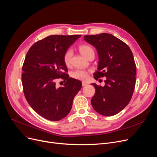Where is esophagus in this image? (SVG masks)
<instances>
[{"label":"esophagus","instance_id":"obj_1","mask_svg":"<svg viewBox=\"0 0 157 157\" xmlns=\"http://www.w3.org/2000/svg\"><path fill=\"white\" fill-rule=\"evenodd\" d=\"M88 85L87 83H86V82H82V86H86V85Z\"/></svg>","mask_w":157,"mask_h":157}]
</instances>
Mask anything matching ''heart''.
I'll return each mask as SVG.
<instances>
[{
  "label": "heart",
  "mask_w": 157,
  "mask_h": 157,
  "mask_svg": "<svg viewBox=\"0 0 157 157\" xmlns=\"http://www.w3.org/2000/svg\"><path fill=\"white\" fill-rule=\"evenodd\" d=\"M79 51L86 58L88 54L91 52H94L92 47L88 45H82L79 47ZM72 50L71 49H67L63 54V62L66 65H69L72 56ZM72 77L78 80L85 81L88 78V73L87 71L83 69H76L72 72Z\"/></svg>",
  "instance_id": "b5f03b06"
}]
</instances>
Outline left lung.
<instances>
[{
  "label": "left lung",
  "instance_id": "left-lung-1",
  "mask_svg": "<svg viewBox=\"0 0 157 157\" xmlns=\"http://www.w3.org/2000/svg\"><path fill=\"white\" fill-rule=\"evenodd\" d=\"M84 39L96 48L99 54L98 79L105 76L104 86L95 83L91 100L94 110L104 116L120 112L130 101L136 82V65L128 45L110 34L86 35Z\"/></svg>",
  "mask_w": 157,
  "mask_h": 157
}]
</instances>
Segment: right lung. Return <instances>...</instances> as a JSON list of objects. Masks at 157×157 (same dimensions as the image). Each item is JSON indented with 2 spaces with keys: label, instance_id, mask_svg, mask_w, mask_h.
Returning a JSON list of instances; mask_svg holds the SVG:
<instances>
[{
  "label": "right lung",
  "instance_id": "add662e5",
  "mask_svg": "<svg viewBox=\"0 0 157 157\" xmlns=\"http://www.w3.org/2000/svg\"><path fill=\"white\" fill-rule=\"evenodd\" d=\"M81 35H51L34 44L22 66V83L25 98L44 118L57 121L69 113L74 98L81 88L79 80L69 78L63 54ZM64 79L63 87L56 81Z\"/></svg>",
  "mask_w": 157,
  "mask_h": 157
}]
</instances>
